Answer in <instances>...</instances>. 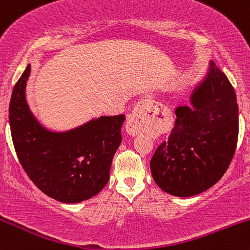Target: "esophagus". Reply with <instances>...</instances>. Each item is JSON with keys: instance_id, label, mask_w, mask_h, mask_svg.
I'll return each instance as SVG.
<instances>
[{"instance_id": "obj_1", "label": "esophagus", "mask_w": 250, "mask_h": 250, "mask_svg": "<svg viewBox=\"0 0 250 250\" xmlns=\"http://www.w3.org/2000/svg\"><path fill=\"white\" fill-rule=\"evenodd\" d=\"M154 101L148 99H142L141 101L137 102L133 111L128 117L127 122V131L130 135H137L145 129L146 121L149 116V110L154 109Z\"/></svg>"}]
</instances>
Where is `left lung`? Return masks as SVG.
<instances>
[{"label":"left lung","mask_w":250,"mask_h":250,"mask_svg":"<svg viewBox=\"0 0 250 250\" xmlns=\"http://www.w3.org/2000/svg\"><path fill=\"white\" fill-rule=\"evenodd\" d=\"M175 125L151 157L156 185L179 197L213 187L233 160L239 137V107L228 77L213 61L190 104L175 109Z\"/></svg>","instance_id":"1"}]
</instances>
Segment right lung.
Wrapping results in <instances>:
<instances>
[{"label": "right lung", "instance_id": "right-lung-1", "mask_svg": "<svg viewBox=\"0 0 250 250\" xmlns=\"http://www.w3.org/2000/svg\"><path fill=\"white\" fill-rule=\"evenodd\" d=\"M29 74L28 64L9 104L11 139L22 168L40 190L57 201L77 203L95 196L109 181L125 116H100L63 133L48 130L25 101Z\"/></svg>", "mask_w": 250, "mask_h": 250}]
</instances>
